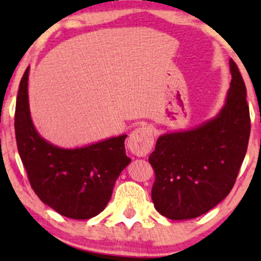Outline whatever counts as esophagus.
<instances>
[{
    "label": "esophagus",
    "mask_w": 261,
    "mask_h": 261,
    "mask_svg": "<svg viewBox=\"0 0 261 261\" xmlns=\"http://www.w3.org/2000/svg\"><path fill=\"white\" fill-rule=\"evenodd\" d=\"M153 130L149 126H140L135 128L127 140V147L131 153L137 157L148 154L153 147Z\"/></svg>",
    "instance_id": "esophagus-1"
}]
</instances>
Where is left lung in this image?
I'll use <instances>...</instances> for the list:
<instances>
[{"label":"left lung","mask_w":261,"mask_h":261,"mask_svg":"<svg viewBox=\"0 0 261 261\" xmlns=\"http://www.w3.org/2000/svg\"><path fill=\"white\" fill-rule=\"evenodd\" d=\"M226 103L211 120L195 128L162 135L148 161L154 170L152 201L162 216L191 220L229 194L247 153L250 115L247 88L238 66Z\"/></svg>","instance_id":"8db88e82"}]
</instances>
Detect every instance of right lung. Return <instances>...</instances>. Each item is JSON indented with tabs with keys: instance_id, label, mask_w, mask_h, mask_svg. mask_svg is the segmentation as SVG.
Masks as SVG:
<instances>
[{
	"instance_id": "right-lung-1",
	"label": "right lung",
	"mask_w": 261,
	"mask_h": 261,
	"mask_svg": "<svg viewBox=\"0 0 261 261\" xmlns=\"http://www.w3.org/2000/svg\"><path fill=\"white\" fill-rule=\"evenodd\" d=\"M29 67L19 83L14 130L20 160L39 199L62 216L88 220L100 214L114 184L131 160L126 135L80 148H61L44 140L32 121L28 100Z\"/></svg>"
}]
</instances>
